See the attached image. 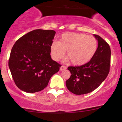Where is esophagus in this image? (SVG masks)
I'll list each match as a JSON object with an SVG mask.
<instances>
[{
  "instance_id": "obj_1",
  "label": "esophagus",
  "mask_w": 122,
  "mask_h": 122,
  "mask_svg": "<svg viewBox=\"0 0 122 122\" xmlns=\"http://www.w3.org/2000/svg\"><path fill=\"white\" fill-rule=\"evenodd\" d=\"M60 70L61 71H62V70H66L67 69V67H66V66H62L60 67Z\"/></svg>"
}]
</instances>
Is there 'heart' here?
I'll return each instance as SVG.
<instances>
[{
    "label": "heart",
    "instance_id": "1",
    "mask_svg": "<svg viewBox=\"0 0 122 122\" xmlns=\"http://www.w3.org/2000/svg\"><path fill=\"white\" fill-rule=\"evenodd\" d=\"M96 38L81 33L67 32L62 34L59 41L50 46L51 56L55 61L61 60L67 50V56L75 66H82L89 62L96 52Z\"/></svg>",
    "mask_w": 122,
    "mask_h": 122
}]
</instances>
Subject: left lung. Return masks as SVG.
I'll return each mask as SVG.
<instances>
[{"instance_id":"obj_1","label":"left lung","mask_w":122,"mask_h":122,"mask_svg":"<svg viewBox=\"0 0 122 122\" xmlns=\"http://www.w3.org/2000/svg\"><path fill=\"white\" fill-rule=\"evenodd\" d=\"M94 36L98 41V47L93 58L83 66L68 67L71 76L66 81V86L70 92L77 95L87 94L96 89L110 71V46L99 35Z\"/></svg>"}]
</instances>
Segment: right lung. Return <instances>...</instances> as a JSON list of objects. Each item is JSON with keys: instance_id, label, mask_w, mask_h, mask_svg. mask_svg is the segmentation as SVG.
Returning <instances> with one entry per match:
<instances>
[{"instance_id": "1", "label": "right lung", "mask_w": 122, "mask_h": 122, "mask_svg": "<svg viewBox=\"0 0 122 122\" xmlns=\"http://www.w3.org/2000/svg\"><path fill=\"white\" fill-rule=\"evenodd\" d=\"M55 31L36 29L16 41L9 60V67L17 87L26 93L40 92L61 65L52 60L50 46Z\"/></svg>"}]
</instances>
